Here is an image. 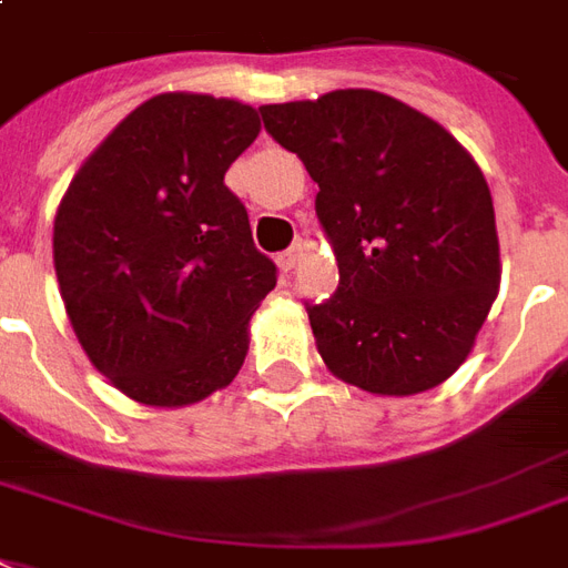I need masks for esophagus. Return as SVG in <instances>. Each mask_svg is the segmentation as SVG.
<instances>
[{
  "mask_svg": "<svg viewBox=\"0 0 568 568\" xmlns=\"http://www.w3.org/2000/svg\"><path fill=\"white\" fill-rule=\"evenodd\" d=\"M302 242H296V245H293V248H287L284 251V254H281L278 257V266L284 268V272H290V268H296V263H300L302 260Z\"/></svg>",
  "mask_w": 568,
  "mask_h": 568,
  "instance_id": "obj_1",
  "label": "esophagus"
}]
</instances>
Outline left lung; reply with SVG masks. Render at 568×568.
I'll use <instances>...</instances> for the list:
<instances>
[{
    "label": "left lung",
    "instance_id": "8db88e82",
    "mask_svg": "<svg viewBox=\"0 0 568 568\" xmlns=\"http://www.w3.org/2000/svg\"><path fill=\"white\" fill-rule=\"evenodd\" d=\"M263 125L317 182L338 290L308 305L326 368L371 395H416L470 356L500 290L488 182L416 106L374 89L263 104Z\"/></svg>",
    "mask_w": 568,
    "mask_h": 568
}]
</instances>
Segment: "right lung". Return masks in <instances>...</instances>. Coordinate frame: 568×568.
<instances>
[{"mask_svg": "<svg viewBox=\"0 0 568 568\" xmlns=\"http://www.w3.org/2000/svg\"><path fill=\"white\" fill-rule=\"evenodd\" d=\"M257 134L251 104L164 92L106 134L59 203L53 266L71 329L138 404H197L248 356L251 314L278 278L224 173Z\"/></svg>", "mask_w": 568, "mask_h": 568, "instance_id": "obj_1", "label": "right lung"}]
</instances>
